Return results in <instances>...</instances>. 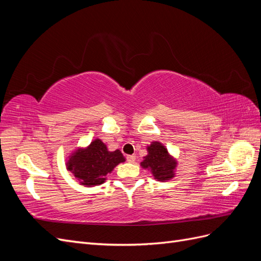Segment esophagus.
<instances>
[{"instance_id":"obj_1","label":"esophagus","mask_w":261,"mask_h":261,"mask_svg":"<svg viewBox=\"0 0 261 261\" xmlns=\"http://www.w3.org/2000/svg\"><path fill=\"white\" fill-rule=\"evenodd\" d=\"M126 160H127L129 163L135 162V160H136V155H135V154H130V155H127V156H126Z\"/></svg>"}]
</instances>
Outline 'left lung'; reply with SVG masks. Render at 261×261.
I'll return each mask as SVG.
<instances>
[{
  "mask_svg": "<svg viewBox=\"0 0 261 261\" xmlns=\"http://www.w3.org/2000/svg\"><path fill=\"white\" fill-rule=\"evenodd\" d=\"M147 151L148 154L144 156L140 165L141 168L151 172L154 179L167 181L175 176L177 161L169 153L163 144L159 141H152L147 147Z\"/></svg>",
  "mask_w": 261,
  "mask_h": 261,
  "instance_id": "1",
  "label": "left lung"
}]
</instances>
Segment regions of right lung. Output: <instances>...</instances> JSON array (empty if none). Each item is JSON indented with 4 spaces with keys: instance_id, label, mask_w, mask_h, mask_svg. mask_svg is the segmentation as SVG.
Listing matches in <instances>:
<instances>
[{
    "instance_id": "obj_1",
    "label": "right lung",
    "mask_w": 261,
    "mask_h": 261,
    "mask_svg": "<svg viewBox=\"0 0 261 261\" xmlns=\"http://www.w3.org/2000/svg\"><path fill=\"white\" fill-rule=\"evenodd\" d=\"M124 161L125 158L120 150L109 151L103 141L97 138L89 146L77 148L70 153L66 169L73 173L81 185L92 187L103 184L109 173Z\"/></svg>"
}]
</instances>
